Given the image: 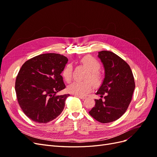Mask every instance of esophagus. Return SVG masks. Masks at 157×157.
Segmentation results:
<instances>
[{
	"label": "esophagus",
	"instance_id": "34e87169",
	"mask_svg": "<svg viewBox=\"0 0 157 157\" xmlns=\"http://www.w3.org/2000/svg\"><path fill=\"white\" fill-rule=\"evenodd\" d=\"M75 96H76V97H78V98H80V99H84L86 98V97H84V96H77V95H75Z\"/></svg>",
	"mask_w": 157,
	"mask_h": 157
}]
</instances>
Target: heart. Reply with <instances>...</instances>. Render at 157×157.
<instances>
[{
  "label": "heart",
  "instance_id": "1",
  "mask_svg": "<svg viewBox=\"0 0 157 157\" xmlns=\"http://www.w3.org/2000/svg\"><path fill=\"white\" fill-rule=\"evenodd\" d=\"M80 63L89 70V73L85 78L91 79L96 86L100 85L103 81V76L99 71V69L101 67L99 61L92 56H86L80 59ZM61 74L65 81L69 82L72 78L73 75L72 64L67 63L66 65L63 69ZM91 81L87 79L82 81H75L69 85L67 91L77 96H86L93 88V84Z\"/></svg>",
  "mask_w": 157,
  "mask_h": 157
}]
</instances>
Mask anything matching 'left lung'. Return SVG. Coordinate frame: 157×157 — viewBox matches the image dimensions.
<instances>
[{
  "label": "left lung",
  "instance_id": "8db88e82",
  "mask_svg": "<svg viewBox=\"0 0 157 157\" xmlns=\"http://www.w3.org/2000/svg\"><path fill=\"white\" fill-rule=\"evenodd\" d=\"M98 57L105 69V78L96 92L101 98L95 99L89 114L99 122L109 123L126 111L135 88L134 78L129 65L113 52L101 51Z\"/></svg>",
  "mask_w": 157,
  "mask_h": 157
}]
</instances>
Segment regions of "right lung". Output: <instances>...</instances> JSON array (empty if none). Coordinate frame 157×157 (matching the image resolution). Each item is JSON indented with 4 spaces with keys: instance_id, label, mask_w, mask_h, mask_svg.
Returning <instances> with one entry per match:
<instances>
[{
    "instance_id": "obj_1",
    "label": "right lung",
    "mask_w": 157,
    "mask_h": 157,
    "mask_svg": "<svg viewBox=\"0 0 157 157\" xmlns=\"http://www.w3.org/2000/svg\"><path fill=\"white\" fill-rule=\"evenodd\" d=\"M65 56L54 53L36 56L23 64L16 80L17 102L23 112L37 123L53 121L63 111L69 94L57 96L65 88L62 70Z\"/></svg>"
}]
</instances>
